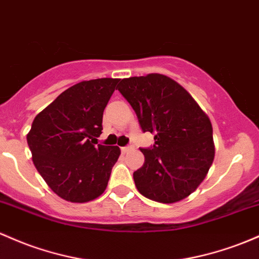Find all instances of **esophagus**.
<instances>
[{"label":"esophagus","instance_id":"obj_1","mask_svg":"<svg viewBox=\"0 0 259 259\" xmlns=\"http://www.w3.org/2000/svg\"><path fill=\"white\" fill-rule=\"evenodd\" d=\"M132 149H133L132 146H123L120 150H121V152H127V151H130Z\"/></svg>","mask_w":259,"mask_h":259}]
</instances>
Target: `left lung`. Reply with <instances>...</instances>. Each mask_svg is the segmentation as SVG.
<instances>
[{"mask_svg":"<svg viewBox=\"0 0 259 259\" xmlns=\"http://www.w3.org/2000/svg\"><path fill=\"white\" fill-rule=\"evenodd\" d=\"M116 88L134 109L141 130L155 134V144L140 149L145 162L133 175L136 188L160 203L188 197L214 161L208 115L181 84L160 73L124 78Z\"/></svg>","mask_w":259,"mask_h":259,"instance_id":"obj_1","label":"left lung"}]
</instances>
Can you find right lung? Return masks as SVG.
<instances>
[{
  "instance_id": "right-lung-1",
  "label": "right lung",
  "mask_w": 259,
  "mask_h": 259,
  "mask_svg": "<svg viewBox=\"0 0 259 259\" xmlns=\"http://www.w3.org/2000/svg\"><path fill=\"white\" fill-rule=\"evenodd\" d=\"M118 78L83 81L67 88L34 119L28 146L42 180L72 203L98 198L118 161V146L97 143L103 112Z\"/></svg>"
}]
</instances>
